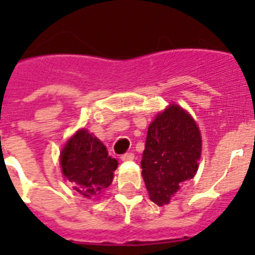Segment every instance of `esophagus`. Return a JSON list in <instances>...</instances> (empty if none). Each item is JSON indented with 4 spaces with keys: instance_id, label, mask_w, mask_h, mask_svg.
<instances>
[{
    "instance_id": "34e87169",
    "label": "esophagus",
    "mask_w": 255,
    "mask_h": 255,
    "mask_svg": "<svg viewBox=\"0 0 255 255\" xmlns=\"http://www.w3.org/2000/svg\"><path fill=\"white\" fill-rule=\"evenodd\" d=\"M133 157H135L133 153H124V155H122L120 159L123 160V161H131V160H133Z\"/></svg>"
}]
</instances>
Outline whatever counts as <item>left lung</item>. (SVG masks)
I'll return each mask as SVG.
<instances>
[{
	"mask_svg": "<svg viewBox=\"0 0 255 255\" xmlns=\"http://www.w3.org/2000/svg\"><path fill=\"white\" fill-rule=\"evenodd\" d=\"M201 133L193 118L170 104L148 127L141 168L151 201L169 204L185 182L194 177L201 157Z\"/></svg>",
	"mask_w": 255,
	"mask_h": 255,
	"instance_id": "8db88e82",
	"label": "left lung"
}]
</instances>
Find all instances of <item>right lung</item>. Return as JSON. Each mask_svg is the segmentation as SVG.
<instances>
[{
    "mask_svg": "<svg viewBox=\"0 0 255 255\" xmlns=\"http://www.w3.org/2000/svg\"><path fill=\"white\" fill-rule=\"evenodd\" d=\"M61 167L74 189L91 198L111 185L118 160L108 156L107 148L98 137L82 128L62 148Z\"/></svg>",
    "mask_w": 255,
    "mask_h": 255,
    "instance_id": "1",
    "label": "right lung"
}]
</instances>
